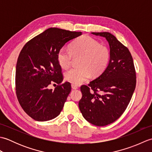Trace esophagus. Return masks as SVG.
I'll use <instances>...</instances> for the list:
<instances>
[{"label":"esophagus","instance_id":"esophagus-1","mask_svg":"<svg viewBox=\"0 0 152 152\" xmlns=\"http://www.w3.org/2000/svg\"><path fill=\"white\" fill-rule=\"evenodd\" d=\"M72 88L73 89H78V86H77L76 85H75V84H72Z\"/></svg>","mask_w":152,"mask_h":152}]
</instances>
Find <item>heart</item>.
I'll use <instances>...</instances> for the list:
<instances>
[{
    "label": "heart",
    "mask_w": 152,
    "mask_h": 152,
    "mask_svg": "<svg viewBox=\"0 0 152 152\" xmlns=\"http://www.w3.org/2000/svg\"><path fill=\"white\" fill-rule=\"evenodd\" d=\"M74 57H79L78 64L66 72V81L78 85L91 77H97L104 72L107 67L110 51L109 48L91 37L82 36L72 42L70 50L62 48L57 53V61L63 69H68L71 65Z\"/></svg>",
    "instance_id": "heart-1"
}]
</instances>
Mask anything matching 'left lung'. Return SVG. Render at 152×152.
Returning <instances> with one entry per match:
<instances>
[{
  "label": "left lung",
  "instance_id": "obj_1",
  "mask_svg": "<svg viewBox=\"0 0 152 152\" xmlns=\"http://www.w3.org/2000/svg\"><path fill=\"white\" fill-rule=\"evenodd\" d=\"M91 33L106 38L110 59L101 76L88 86H81L79 108L91 124L105 126L120 118L129 104L136 88V70L129 50L114 35L108 32Z\"/></svg>",
  "mask_w": 152,
  "mask_h": 152
}]
</instances>
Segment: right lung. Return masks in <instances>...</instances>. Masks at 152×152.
I'll use <instances>...</instances> for the list:
<instances>
[{
  "label": "right lung",
  "instance_id": "obj_1",
  "mask_svg": "<svg viewBox=\"0 0 152 152\" xmlns=\"http://www.w3.org/2000/svg\"><path fill=\"white\" fill-rule=\"evenodd\" d=\"M82 32L50 28L28 41L19 55L15 69V93L19 104L34 120L46 121L59 115L71 91L63 83L57 53L67 42ZM58 83L54 90L49 86Z\"/></svg>",
  "mask_w": 152,
  "mask_h": 152
}]
</instances>
